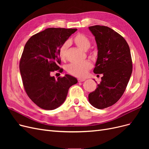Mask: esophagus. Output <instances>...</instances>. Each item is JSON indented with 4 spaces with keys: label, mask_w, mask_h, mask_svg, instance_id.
<instances>
[{
    "label": "esophagus",
    "mask_w": 149,
    "mask_h": 149,
    "mask_svg": "<svg viewBox=\"0 0 149 149\" xmlns=\"http://www.w3.org/2000/svg\"><path fill=\"white\" fill-rule=\"evenodd\" d=\"M85 80H86V79H84V78H78V82H83V81H84Z\"/></svg>",
    "instance_id": "esophagus-1"
}]
</instances>
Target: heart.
<instances>
[{
    "instance_id": "b5f03b06",
    "label": "heart",
    "mask_w": 149,
    "mask_h": 149,
    "mask_svg": "<svg viewBox=\"0 0 149 149\" xmlns=\"http://www.w3.org/2000/svg\"><path fill=\"white\" fill-rule=\"evenodd\" d=\"M73 41L78 48L83 50H87L91 45L90 39L86 35L78 33L73 39ZM70 45V42L66 41L63 43L58 50V55L62 61L66 59L67 50ZM92 68V65L89 61H84L81 63H73L68 65L66 68L67 72L70 74L78 78H83L87 74L88 71Z\"/></svg>"
}]
</instances>
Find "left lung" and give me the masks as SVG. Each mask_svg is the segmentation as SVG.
I'll list each match as a JSON object with an SVG mask.
<instances>
[{
	"label": "left lung",
	"instance_id": "obj_1",
	"mask_svg": "<svg viewBox=\"0 0 149 149\" xmlns=\"http://www.w3.org/2000/svg\"><path fill=\"white\" fill-rule=\"evenodd\" d=\"M89 29L95 37L98 49L93 71L103 76L88 99L92 106L101 109L114 104L123 96L132 72V61L129 45L116 31L103 25Z\"/></svg>",
	"mask_w": 149,
	"mask_h": 149
}]
</instances>
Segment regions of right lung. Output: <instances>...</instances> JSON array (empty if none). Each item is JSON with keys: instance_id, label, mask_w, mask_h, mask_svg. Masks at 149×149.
I'll use <instances>...</instances> for the list:
<instances>
[{"instance_id": "obj_1", "label": "right lung", "mask_w": 149, "mask_h": 149, "mask_svg": "<svg viewBox=\"0 0 149 149\" xmlns=\"http://www.w3.org/2000/svg\"><path fill=\"white\" fill-rule=\"evenodd\" d=\"M76 29L48 28L29 39L24 48L19 68L25 91L39 107L53 110L66 100L69 88L78 83L76 78L66 74L55 79L53 72L62 73L58 50Z\"/></svg>"}]
</instances>
